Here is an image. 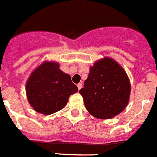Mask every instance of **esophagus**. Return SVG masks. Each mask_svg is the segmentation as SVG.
<instances>
[{
  "instance_id": "esophagus-1",
  "label": "esophagus",
  "mask_w": 157,
  "mask_h": 157,
  "mask_svg": "<svg viewBox=\"0 0 157 157\" xmlns=\"http://www.w3.org/2000/svg\"><path fill=\"white\" fill-rule=\"evenodd\" d=\"M77 87H78V90H81L82 88V84L78 83L77 84Z\"/></svg>"
}]
</instances>
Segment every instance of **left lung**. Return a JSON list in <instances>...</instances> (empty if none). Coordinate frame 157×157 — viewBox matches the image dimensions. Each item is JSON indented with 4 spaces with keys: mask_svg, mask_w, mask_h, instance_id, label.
<instances>
[{
    "mask_svg": "<svg viewBox=\"0 0 157 157\" xmlns=\"http://www.w3.org/2000/svg\"><path fill=\"white\" fill-rule=\"evenodd\" d=\"M130 90V82L121 66L109 57H105L90 67L79 93L91 115L109 119L124 110Z\"/></svg>",
    "mask_w": 157,
    "mask_h": 157,
    "instance_id": "obj_1",
    "label": "left lung"
}]
</instances>
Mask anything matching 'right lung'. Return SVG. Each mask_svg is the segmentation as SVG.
<instances>
[{"label": "right lung", "mask_w": 157, "mask_h": 157, "mask_svg": "<svg viewBox=\"0 0 157 157\" xmlns=\"http://www.w3.org/2000/svg\"><path fill=\"white\" fill-rule=\"evenodd\" d=\"M78 91L71 76L57 63L46 62L36 68L26 83V94L33 109L49 115L65 107L71 94Z\"/></svg>", "instance_id": "right-lung-1"}]
</instances>
